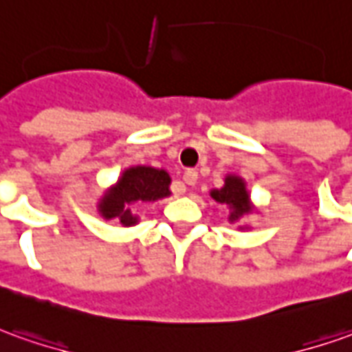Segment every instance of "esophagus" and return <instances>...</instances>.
<instances>
[{"label":"esophagus","instance_id":"34e87169","mask_svg":"<svg viewBox=\"0 0 352 352\" xmlns=\"http://www.w3.org/2000/svg\"><path fill=\"white\" fill-rule=\"evenodd\" d=\"M183 181H185L186 185H195L196 181H198V171L196 169H186L185 173H183Z\"/></svg>","mask_w":352,"mask_h":352}]
</instances>
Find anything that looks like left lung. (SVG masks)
I'll return each mask as SVG.
<instances>
[{"label": "left lung", "instance_id": "1", "mask_svg": "<svg viewBox=\"0 0 352 352\" xmlns=\"http://www.w3.org/2000/svg\"><path fill=\"white\" fill-rule=\"evenodd\" d=\"M212 198L231 208L229 212V219L236 221L239 217H243L245 214L250 212V204H248V192H246L245 183L243 179H239L235 175H229L226 179V186L219 190H212Z\"/></svg>", "mask_w": 352, "mask_h": 352}]
</instances>
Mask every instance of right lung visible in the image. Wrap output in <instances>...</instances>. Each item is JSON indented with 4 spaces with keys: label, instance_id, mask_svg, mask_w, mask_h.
Returning a JSON list of instances; mask_svg holds the SVG:
<instances>
[{
    "label": "right lung",
    "instance_id": "1",
    "mask_svg": "<svg viewBox=\"0 0 352 352\" xmlns=\"http://www.w3.org/2000/svg\"><path fill=\"white\" fill-rule=\"evenodd\" d=\"M171 179L164 169L154 167H131L121 175L111 192L100 202V212L106 219L117 217L123 226H135L136 216L131 214V206L136 202H154L169 196Z\"/></svg>",
    "mask_w": 352,
    "mask_h": 352
}]
</instances>
